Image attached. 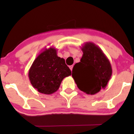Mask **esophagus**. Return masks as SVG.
<instances>
[{"mask_svg":"<svg viewBox=\"0 0 134 134\" xmlns=\"http://www.w3.org/2000/svg\"><path fill=\"white\" fill-rule=\"evenodd\" d=\"M73 67H74V66L73 65H70V66H69V68H70V70H71V71H72V69H73Z\"/></svg>","mask_w":134,"mask_h":134,"instance_id":"34e87169","label":"esophagus"}]
</instances>
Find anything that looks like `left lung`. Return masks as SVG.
<instances>
[{
  "label": "left lung",
  "instance_id": "8db88e82",
  "mask_svg": "<svg viewBox=\"0 0 134 134\" xmlns=\"http://www.w3.org/2000/svg\"><path fill=\"white\" fill-rule=\"evenodd\" d=\"M81 62L72 69V76L78 88L87 94H95L107 86L112 75L108 58L101 49L92 42L85 43Z\"/></svg>",
  "mask_w": 134,
  "mask_h": 134
}]
</instances>
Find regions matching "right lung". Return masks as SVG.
I'll return each instance as SVG.
<instances>
[{
  "mask_svg": "<svg viewBox=\"0 0 134 134\" xmlns=\"http://www.w3.org/2000/svg\"><path fill=\"white\" fill-rule=\"evenodd\" d=\"M57 49L45 48L31 66L28 77L31 84L39 93L52 94L58 90L62 80L71 75L65 60L57 56Z\"/></svg>",
  "mask_w": 134,
  "mask_h": 134,
  "instance_id": "add662e5",
  "label": "right lung"
}]
</instances>
